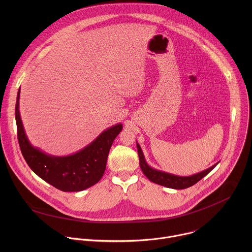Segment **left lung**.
Wrapping results in <instances>:
<instances>
[{
	"instance_id": "left-lung-1",
	"label": "left lung",
	"mask_w": 252,
	"mask_h": 252,
	"mask_svg": "<svg viewBox=\"0 0 252 252\" xmlns=\"http://www.w3.org/2000/svg\"><path fill=\"white\" fill-rule=\"evenodd\" d=\"M136 148H137V154L139 158V166L143 172L151 182L158 184L159 186L169 188V189H188L196 183H198L201 178H203L206 174H208L215 166L219 164L217 162L213 164L212 166L208 167L205 170H202L198 173L189 175V176H181V175H176L172 173H168L159 169L153 168L148 164L146 161L145 156H143V153L140 149V146L136 142Z\"/></svg>"
}]
</instances>
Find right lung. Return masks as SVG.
<instances>
[{"label":"right lung","instance_id":"1","mask_svg":"<svg viewBox=\"0 0 252 252\" xmlns=\"http://www.w3.org/2000/svg\"><path fill=\"white\" fill-rule=\"evenodd\" d=\"M20 92L18 91L15 109L18 140L22 155L31 169L45 182L62 191H82L102 177L107 156L115 138L123 129L118 124L103 130L89 146L65 157L51 156L30 142L19 111Z\"/></svg>","mask_w":252,"mask_h":252}]
</instances>
